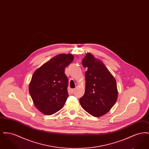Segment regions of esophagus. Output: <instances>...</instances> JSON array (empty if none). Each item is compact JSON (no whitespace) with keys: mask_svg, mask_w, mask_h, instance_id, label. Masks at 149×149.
<instances>
[{"mask_svg":"<svg viewBox=\"0 0 149 149\" xmlns=\"http://www.w3.org/2000/svg\"><path fill=\"white\" fill-rule=\"evenodd\" d=\"M75 91V89L74 88V89H71V93H74V91Z\"/></svg>","mask_w":149,"mask_h":149,"instance_id":"esophagus-1","label":"esophagus"}]
</instances>
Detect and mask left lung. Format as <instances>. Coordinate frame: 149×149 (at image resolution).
<instances>
[{"instance_id": "8db88e82", "label": "left lung", "mask_w": 149, "mask_h": 149, "mask_svg": "<svg viewBox=\"0 0 149 149\" xmlns=\"http://www.w3.org/2000/svg\"><path fill=\"white\" fill-rule=\"evenodd\" d=\"M82 64L85 71V91L79 99L83 108L94 117H100L113 106L118 97L115 78L105 65L91 53H87Z\"/></svg>"}]
</instances>
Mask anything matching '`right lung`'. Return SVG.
Masks as SVG:
<instances>
[{
  "label": "right lung",
  "mask_w": 149,
  "mask_h": 149,
  "mask_svg": "<svg viewBox=\"0 0 149 149\" xmlns=\"http://www.w3.org/2000/svg\"><path fill=\"white\" fill-rule=\"evenodd\" d=\"M73 60L70 54L57 55L33 73L29 92L36 107L42 113L53 114L64 106L69 97L65 69Z\"/></svg>",
  "instance_id": "obj_1"
}]
</instances>
